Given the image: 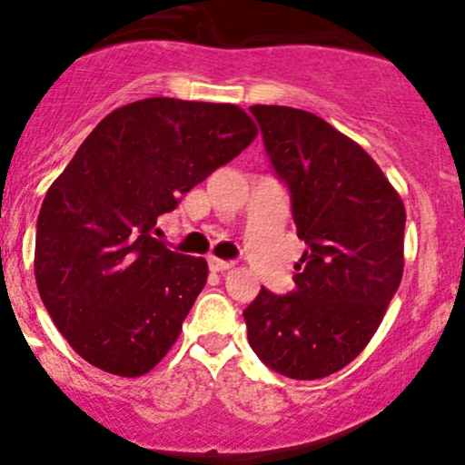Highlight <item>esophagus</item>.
Masks as SVG:
<instances>
[{"label": "esophagus", "mask_w": 465, "mask_h": 465, "mask_svg": "<svg viewBox=\"0 0 465 465\" xmlns=\"http://www.w3.org/2000/svg\"><path fill=\"white\" fill-rule=\"evenodd\" d=\"M209 267H212L213 272H224V270H232L233 262H232V261H223V258L212 256V258H209Z\"/></svg>", "instance_id": "34e87169"}]
</instances>
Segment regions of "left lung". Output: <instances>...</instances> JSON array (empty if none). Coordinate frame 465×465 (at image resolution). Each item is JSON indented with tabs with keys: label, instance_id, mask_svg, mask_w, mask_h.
Segmentation results:
<instances>
[{
	"label": "left lung",
	"instance_id": "left-lung-1",
	"mask_svg": "<svg viewBox=\"0 0 465 465\" xmlns=\"http://www.w3.org/2000/svg\"><path fill=\"white\" fill-rule=\"evenodd\" d=\"M305 241L296 290L262 287L245 307L247 339L273 372H339L379 330L403 276L405 209L379 164L327 124L290 106H249Z\"/></svg>",
	"mask_w": 465,
	"mask_h": 465
}]
</instances>
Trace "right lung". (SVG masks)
<instances>
[{
	"mask_svg": "<svg viewBox=\"0 0 465 465\" xmlns=\"http://www.w3.org/2000/svg\"><path fill=\"white\" fill-rule=\"evenodd\" d=\"M253 138L252 117L233 104L149 97L106 115L80 144L39 209L35 278L82 359L143 376L167 354L207 262L153 238L155 220Z\"/></svg>",
	"mask_w": 465,
	"mask_h": 465,
	"instance_id": "add662e5",
	"label": "right lung"
}]
</instances>
